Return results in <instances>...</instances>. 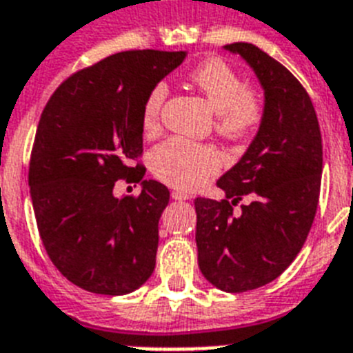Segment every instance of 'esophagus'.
Returning a JSON list of instances; mask_svg holds the SVG:
<instances>
[{
    "label": "esophagus",
    "mask_w": 353,
    "mask_h": 353,
    "mask_svg": "<svg viewBox=\"0 0 353 353\" xmlns=\"http://www.w3.org/2000/svg\"><path fill=\"white\" fill-rule=\"evenodd\" d=\"M172 199H176V201H188V199H190V196H188L186 192L172 190Z\"/></svg>",
    "instance_id": "obj_1"
}]
</instances>
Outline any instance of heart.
I'll return each mask as SVG.
<instances>
[{"mask_svg":"<svg viewBox=\"0 0 353 353\" xmlns=\"http://www.w3.org/2000/svg\"><path fill=\"white\" fill-rule=\"evenodd\" d=\"M190 79L217 114L216 130L221 136L241 139L256 132L265 107L257 92L245 88L236 68L219 57H212L192 70ZM167 96V83H157L143 103L141 127L147 134L159 130ZM150 168L159 181L181 190H194L221 168V156L208 145L170 137L152 150Z\"/></svg>","mask_w":353,"mask_h":353,"instance_id":"1","label":"heart"}]
</instances>
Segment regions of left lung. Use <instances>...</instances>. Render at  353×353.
I'll return each instance as SVG.
<instances>
[{
	"label": "left lung",
	"instance_id": "1",
	"mask_svg": "<svg viewBox=\"0 0 353 353\" xmlns=\"http://www.w3.org/2000/svg\"><path fill=\"white\" fill-rule=\"evenodd\" d=\"M265 92V116L243 157L223 174V201L197 197L199 270L223 292L268 285L296 259L319 203L323 145L316 110L296 77L252 43H232ZM248 196L242 214L233 205Z\"/></svg>",
	"mask_w": 353,
	"mask_h": 353
}]
</instances>
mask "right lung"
Returning <instances> with one entry per match:
<instances>
[{"label":"right lung","mask_w":353,"mask_h":353,"mask_svg":"<svg viewBox=\"0 0 353 353\" xmlns=\"http://www.w3.org/2000/svg\"><path fill=\"white\" fill-rule=\"evenodd\" d=\"M185 57L114 54L63 81L43 110L28 168L37 230L54 266L83 290L125 296L154 272L170 192L132 161L143 152V103ZM125 176L142 183L137 198L113 196Z\"/></svg>","instance_id":"add662e5"}]
</instances>
